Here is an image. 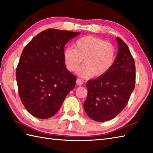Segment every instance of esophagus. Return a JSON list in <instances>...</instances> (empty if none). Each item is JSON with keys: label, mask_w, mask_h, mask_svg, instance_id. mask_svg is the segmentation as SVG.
<instances>
[{"label": "esophagus", "mask_w": 153, "mask_h": 153, "mask_svg": "<svg viewBox=\"0 0 153 153\" xmlns=\"http://www.w3.org/2000/svg\"><path fill=\"white\" fill-rule=\"evenodd\" d=\"M76 83H77V85H82L83 83V82L82 80H81L79 79H77V81H76Z\"/></svg>", "instance_id": "obj_1"}]
</instances>
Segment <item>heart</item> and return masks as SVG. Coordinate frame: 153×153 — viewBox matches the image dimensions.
I'll use <instances>...</instances> for the list:
<instances>
[{"label":"heart","instance_id":"heart-1","mask_svg":"<svg viewBox=\"0 0 153 153\" xmlns=\"http://www.w3.org/2000/svg\"><path fill=\"white\" fill-rule=\"evenodd\" d=\"M74 46L75 48L68 47L64 51L65 65L69 71H76L83 59L85 64L77 71L83 78H89L94 75L95 77L103 76L112 67L115 58V50L109 42L86 36L79 38Z\"/></svg>","mask_w":153,"mask_h":153}]
</instances>
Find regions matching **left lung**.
Segmentation results:
<instances>
[{
  "mask_svg": "<svg viewBox=\"0 0 153 153\" xmlns=\"http://www.w3.org/2000/svg\"><path fill=\"white\" fill-rule=\"evenodd\" d=\"M118 52L109 71L86 83L88 95L83 103L89 117L94 121L111 120L120 113L135 85V65L127 45L117 37Z\"/></svg>",
  "mask_w": 153,
  "mask_h": 153,
  "instance_id": "8db88e82",
  "label": "left lung"
}]
</instances>
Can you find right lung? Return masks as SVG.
<instances>
[{
    "instance_id": "right-lung-1",
    "label": "right lung",
    "mask_w": 153,
    "mask_h": 153,
    "mask_svg": "<svg viewBox=\"0 0 153 153\" xmlns=\"http://www.w3.org/2000/svg\"><path fill=\"white\" fill-rule=\"evenodd\" d=\"M79 34L47 29L24 48L16 68V82L24 106L36 117H53L74 88L76 77L65 67L64 51L67 42Z\"/></svg>"
}]
</instances>
